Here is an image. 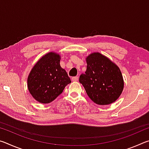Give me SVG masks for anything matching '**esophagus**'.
<instances>
[{"label":"esophagus","mask_w":149,"mask_h":149,"mask_svg":"<svg viewBox=\"0 0 149 149\" xmlns=\"http://www.w3.org/2000/svg\"><path fill=\"white\" fill-rule=\"evenodd\" d=\"M72 81H77L78 80V77L77 76L73 77L72 78Z\"/></svg>","instance_id":"esophagus-1"}]
</instances>
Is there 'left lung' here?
Listing matches in <instances>:
<instances>
[{
    "label": "left lung",
    "mask_w": 149,
    "mask_h": 149,
    "mask_svg": "<svg viewBox=\"0 0 149 149\" xmlns=\"http://www.w3.org/2000/svg\"><path fill=\"white\" fill-rule=\"evenodd\" d=\"M87 70L79 77L87 95L99 105L115 102L122 93L123 79L116 65L99 52L91 54L86 58Z\"/></svg>",
    "instance_id": "left-lung-1"
}]
</instances>
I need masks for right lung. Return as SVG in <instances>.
Instances as JSON below:
<instances>
[{
  "mask_svg": "<svg viewBox=\"0 0 149 149\" xmlns=\"http://www.w3.org/2000/svg\"><path fill=\"white\" fill-rule=\"evenodd\" d=\"M60 56L49 52L35 64L27 78L29 93L37 101L47 104L56 99L71 83L67 72L60 65Z\"/></svg>",
  "mask_w": 149,
  "mask_h": 149,
  "instance_id": "right-lung-1",
  "label": "right lung"
}]
</instances>
